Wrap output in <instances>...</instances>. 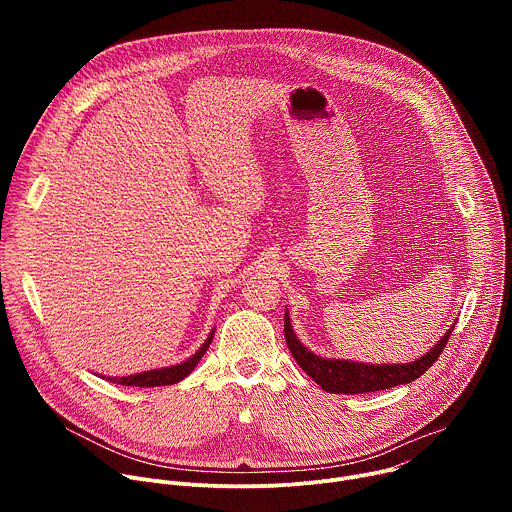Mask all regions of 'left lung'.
Here are the masks:
<instances>
[{"instance_id":"left-lung-1","label":"left lung","mask_w":512,"mask_h":512,"mask_svg":"<svg viewBox=\"0 0 512 512\" xmlns=\"http://www.w3.org/2000/svg\"><path fill=\"white\" fill-rule=\"evenodd\" d=\"M454 326L442 336L433 348H429L427 354L413 362L405 364H364V362H352V360H340V358H322L308 350L296 336L294 328H291L289 314L285 310L283 318V334L285 342L289 346L291 356L308 373L326 393H344V395H358V393H375L383 389H391L397 385L411 383L419 379L431 364L440 358L444 346L448 344V338L452 334Z\"/></svg>"}]
</instances>
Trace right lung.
Here are the masks:
<instances>
[{
    "mask_svg": "<svg viewBox=\"0 0 512 512\" xmlns=\"http://www.w3.org/2000/svg\"><path fill=\"white\" fill-rule=\"evenodd\" d=\"M212 336H214V330L208 334L204 344L190 358H186L180 364H172V367L154 369V371H143V373L127 375V377H109V381L117 383V385H125V387H166V385H176V383H180L184 377H188L194 371L198 360L208 350V346L212 342Z\"/></svg>",
    "mask_w": 512,
    "mask_h": 512,
    "instance_id": "obj_1",
    "label": "right lung"
}]
</instances>
